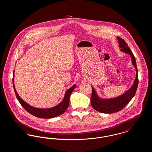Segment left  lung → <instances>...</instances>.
<instances>
[{
    "mask_svg": "<svg viewBox=\"0 0 152 152\" xmlns=\"http://www.w3.org/2000/svg\"><path fill=\"white\" fill-rule=\"evenodd\" d=\"M117 39L118 41L119 47L121 48V51L124 52V53L129 54L131 56L132 64L134 65L136 68V76L132 87L124 94L115 98L107 99H101L97 96L94 87H92V94L91 98V105L94 109L101 113H112L120 111L132 99V98L136 94L137 89L138 79L136 58L131 50L128 47V44L125 42V40L120 37H117Z\"/></svg>",
    "mask_w": 152,
    "mask_h": 152,
    "instance_id": "1",
    "label": "left lung"
}]
</instances>
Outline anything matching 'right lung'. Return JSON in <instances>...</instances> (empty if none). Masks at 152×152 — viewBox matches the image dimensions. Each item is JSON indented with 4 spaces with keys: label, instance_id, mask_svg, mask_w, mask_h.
I'll return each instance as SVG.
<instances>
[{
    "label": "right lung",
    "instance_id": "1",
    "mask_svg": "<svg viewBox=\"0 0 152 152\" xmlns=\"http://www.w3.org/2000/svg\"><path fill=\"white\" fill-rule=\"evenodd\" d=\"M14 71L13 72V86L14 89L15 93L16 94V96L17 97V99L18 100L20 104L22 105V107L25 109L28 113L31 114L33 116H35L39 118H51L53 117H55L57 116H60L63 113H64L65 110L68 108L69 103V97L71 94H72L73 90L76 87L75 84H74L71 88L67 89L65 92L64 97L60 103H59L56 106L52 107L51 108L42 109L37 108L35 107H34L32 106H31L27 103H26L24 101L22 98L19 96L18 93L16 92L15 87L14 80Z\"/></svg>",
    "mask_w": 152,
    "mask_h": 152
}]
</instances>
